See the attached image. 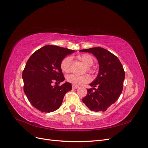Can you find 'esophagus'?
I'll return each instance as SVG.
<instances>
[{"label": "esophagus", "instance_id": "1", "mask_svg": "<svg viewBox=\"0 0 148 148\" xmlns=\"http://www.w3.org/2000/svg\"><path fill=\"white\" fill-rule=\"evenodd\" d=\"M72 87H73V88H77L79 87H78V86H77L73 85V86H72Z\"/></svg>", "mask_w": 148, "mask_h": 148}]
</instances>
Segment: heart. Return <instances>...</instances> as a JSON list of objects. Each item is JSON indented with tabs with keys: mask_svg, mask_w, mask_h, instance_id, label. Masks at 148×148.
<instances>
[{
	"mask_svg": "<svg viewBox=\"0 0 148 148\" xmlns=\"http://www.w3.org/2000/svg\"><path fill=\"white\" fill-rule=\"evenodd\" d=\"M78 60L81 61L86 66V69L88 72L92 73L93 71L91 66L94 64V59L90 54H82L77 56ZM61 69L64 73H69L71 69V58L69 56H66L62 60L60 63ZM66 80L69 82L73 84L74 86H81L84 84L88 83L90 81L91 78L89 75L84 74L82 75H77L75 74H69L66 77Z\"/></svg>",
	"mask_w": 148,
	"mask_h": 148,
	"instance_id": "heart-1",
	"label": "heart"
}]
</instances>
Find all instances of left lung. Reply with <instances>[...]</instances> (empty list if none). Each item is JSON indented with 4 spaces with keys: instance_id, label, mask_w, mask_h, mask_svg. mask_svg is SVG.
<instances>
[{
    "instance_id": "8db88e82",
    "label": "left lung",
    "mask_w": 148,
    "mask_h": 148,
    "mask_svg": "<svg viewBox=\"0 0 148 148\" xmlns=\"http://www.w3.org/2000/svg\"><path fill=\"white\" fill-rule=\"evenodd\" d=\"M80 51L92 53L99 64L97 77L90 84L93 87L88 88L82 102L92 111L104 112L116 102L123 90L125 77L123 67L119 58L104 48L95 47Z\"/></svg>"
}]
</instances>
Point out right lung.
<instances>
[{
  "label": "right lung",
  "mask_w": 148,
  "mask_h": 148,
  "mask_svg": "<svg viewBox=\"0 0 148 148\" xmlns=\"http://www.w3.org/2000/svg\"><path fill=\"white\" fill-rule=\"evenodd\" d=\"M74 50L60 46L46 45L29 57L22 73L23 90L29 102L42 112L56 110L62 103L66 93L72 89L71 84L53 86L64 81L60 67L62 60Z\"/></svg>",
  "instance_id": "obj_1"
}]
</instances>
